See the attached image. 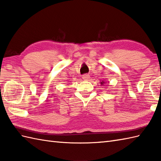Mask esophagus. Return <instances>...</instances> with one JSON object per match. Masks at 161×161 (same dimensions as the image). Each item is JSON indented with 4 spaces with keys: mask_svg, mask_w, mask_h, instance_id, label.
Masks as SVG:
<instances>
[{
    "mask_svg": "<svg viewBox=\"0 0 161 161\" xmlns=\"http://www.w3.org/2000/svg\"><path fill=\"white\" fill-rule=\"evenodd\" d=\"M82 78L84 79V80H86V81H88V80H89V78H90V75H88V74L84 75H83V77H82Z\"/></svg>",
    "mask_w": 161,
    "mask_h": 161,
    "instance_id": "1",
    "label": "esophagus"
}]
</instances>
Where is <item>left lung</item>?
Masks as SVG:
<instances>
[{
	"label": "left lung",
	"mask_w": 161,
	"mask_h": 161,
	"mask_svg": "<svg viewBox=\"0 0 161 161\" xmlns=\"http://www.w3.org/2000/svg\"><path fill=\"white\" fill-rule=\"evenodd\" d=\"M104 82H105V81H102V82H101V84H102V85H103V84H104Z\"/></svg>",
	"instance_id": "1"
}]
</instances>
